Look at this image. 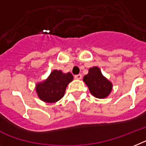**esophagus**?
<instances>
[{"mask_svg": "<svg viewBox=\"0 0 146 146\" xmlns=\"http://www.w3.org/2000/svg\"><path fill=\"white\" fill-rule=\"evenodd\" d=\"M74 78H75L76 79H82V75L81 74H78V75H76L75 76H74Z\"/></svg>", "mask_w": 146, "mask_h": 146, "instance_id": "34e87169", "label": "esophagus"}]
</instances>
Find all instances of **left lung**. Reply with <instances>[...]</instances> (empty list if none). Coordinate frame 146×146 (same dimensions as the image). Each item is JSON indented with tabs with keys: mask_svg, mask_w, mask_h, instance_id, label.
Instances as JSON below:
<instances>
[{
	"mask_svg": "<svg viewBox=\"0 0 146 146\" xmlns=\"http://www.w3.org/2000/svg\"><path fill=\"white\" fill-rule=\"evenodd\" d=\"M83 81L92 95L99 99L106 98L112 90V83L102 75L98 67L90 68L88 74L83 78Z\"/></svg>",
	"mask_w": 146,
	"mask_h": 146,
	"instance_id": "left-lung-1",
	"label": "left lung"
}]
</instances>
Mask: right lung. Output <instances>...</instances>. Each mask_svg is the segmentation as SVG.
<instances>
[{"instance_id":"right-lung-1","label":"right lung","mask_w":146,"mask_h":146,"mask_svg":"<svg viewBox=\"0 0 146 146\" xmlns=\"http://www.w3.org/2000/svg\"><path fill=\"white\" fill-rule=\"evenodd\" d=\"M73 79L70 73H64L62 70H55L46 80L36 84L38 96L47 103L56 102L63 97L66 88Z\"/></svg>"}]
</instances>
